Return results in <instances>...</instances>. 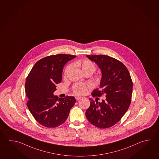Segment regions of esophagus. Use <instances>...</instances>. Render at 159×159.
<instances>
[{"label": "esophagus", "instance_id": "34e87169", "mask_svg": "<svg viewBox=\"0 0 159 159\" xmlns=\"http://www.w3.org/2000/svg\"><path fill=\"white\" fill-rule=\"evenodd\" d=\"M75 99H76V100H80V99H81V98H82V97H80V96H75Z\"/></svg>", "mask_w": 159, "mask_h": 159}]
</instances>
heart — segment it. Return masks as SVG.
<instances>
[{
  "mask_svg": "<svg viewBox=\"0 0 159 159\" xmlns=\"http://www.w3.org/2000/svg\"><path fill=\"white\" fill-rule=\"evenodd\" d=\"M77 64L78 66H81L82 69L84 72H91L93 73L95 71L96 66L95 64L92 62L90 60L87 59H83L77 62ZM70 68V66H66V69L64 71V75H66V73L69 71ZM90 87V85L84 83H77L73 85L72 90L73 93L76 95H84L87 92V90L88 88Z\"/></svg>",
  "mask_w": 159,
  "mask_h": 159,
  "instance_id": "heart-1",
  "label": "heart"
}]
</instances>
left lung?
I'll use <instances>...</instances> for the list:
<instances>
[{"label":"left lung","instance_id":"left-lung-1","mask_svg":"<svg viewBox=\"0 0 159 159\" xmlns=\"http://www.w3.org/2000/svg\"><path fill=\"white\" fill-rule=\"evenodd\" d=\"M98 64L102 73L100 88L93 97L105 95L101 102L89 98L90 106L86 111L88 120L100 128L112 127L128 109L132 98L133 82L127 67L115 58L105 55L86 56Z\"/></svg>","mask_w":159,"mask_h":159}]
</instances>
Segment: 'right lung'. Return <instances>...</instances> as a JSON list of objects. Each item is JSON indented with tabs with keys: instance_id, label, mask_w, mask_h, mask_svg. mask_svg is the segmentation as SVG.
<instances>
[{
	"instance_id": "1",
	"label": "right lung",
	"mask_w": 159,
	"mask_h": 159,
	"mask_svg": "<svg viewBox=\"0 0 159 159\" xmlns=\"http://www.w3.org/2000/svg\"><path fill=\"white\" fill-rule=\"evenodd\" d=\"M75 55L57 54L37 61L26 78L25 92L30 113L39 123L48 128L63 124L76 100L73 96L58 98L53 93L61 82L65 64Z\"/></svg>"
}]
</instances>
